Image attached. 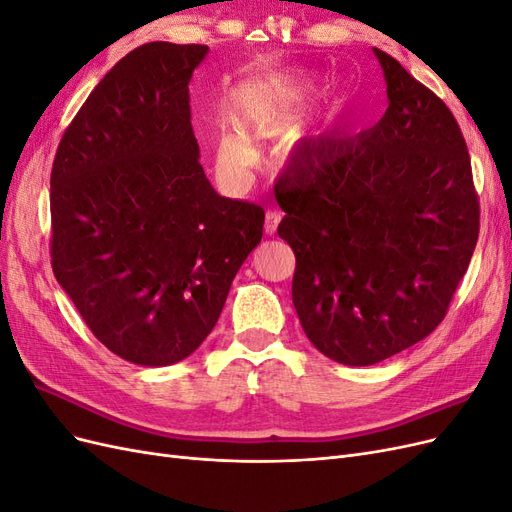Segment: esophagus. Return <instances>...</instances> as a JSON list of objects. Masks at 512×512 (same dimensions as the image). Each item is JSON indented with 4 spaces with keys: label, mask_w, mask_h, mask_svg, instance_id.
<instances>
[{
    "label": "esophagus",
    "mask_w": 512,
    "mask_h": 512,
    "mask_svg": "<svg viewBox=\"0 0 512 512\" xmlns=\"http://www.w3.org/2000/svg\"><path fill=\"white\" fill-rule=\"evenodd\" d=\"M280 220H282L280 213H277V211H267V215H265V232H267V235H275L277 224H280Z\"/></svg>",
    "instance_id": "34e87169"
}]
</instances>
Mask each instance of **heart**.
I'll return each instance as SVG.
<instances>
[{"label":"heart","instance_id":"heart-1","mask_svg":"<svg viewBox=\"0 0 512 512\" xmlns=\"http://www.w3.org/2000/svg\"><path fill=\"white\" fill-rule=\"evenodd\" d=\"M307 83L292 74H271L243 89L237 102L239 126H224L215 141L218 166L230 179H243L258 162L252 138H273L297 119Z\"/></svg>","mask_w":512,"mask_h":512}]
</instances>
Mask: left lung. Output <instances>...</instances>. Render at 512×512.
Listing matches in <instances>:
<instances>
[{
  "label": "left lung",
  "mask_w": 512,
  "mask_h": 512,
  "mask_svg": "<svg viewBox=\"0 0 512 512\" xmlns=\"http://www.w3.org/2000/svg\"><path fill=\"white\" fill-rule=\"evenodd\" d=\"M389 108L374 128L316 145L275 183L297 258L292 303L324 356L374 365L444 320L478 241L470 153L448 106L374 49Z\"/></svg>",
  "instance_id": "8db88e82"
}]
</instances>
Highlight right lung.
<instances>
[{
  "instance_id": "obj_1",
  "label": "right lung",
  "mask_w": 512,
  "mask_h": 512,
  "mask_svg": "<svg viewBox=\"0 0 512 512\" xmlns=\"http://www.w3.org/2000/svg\"><path fill=\"white\" fill-rule=\"evenodd\" d=\"M207 51L149 42L119 59L51 170L53 273L91 333L136 365L203 344L262 239L265 209L220 196L198 162L188 85Z\"/></svg>"
}]
</instances>
